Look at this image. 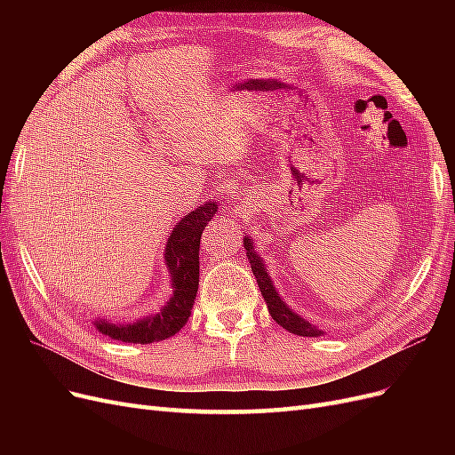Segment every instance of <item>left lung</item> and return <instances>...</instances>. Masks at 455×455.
Instances as JSON below:
<instances>
[{"mask_svg": "<svg viewBox=\"0 0 455 455\" xmlns=\"http://www.w3.org/2000/svg\"><path fill=\"white\" fill-rule=\"evenodd\" d=\"M244 249H246V258L251 261L252 273L256 277V283L259 286V292L264 296L269 315L273 316V321L281 324L283 328H286L288 332H292L296 336H306V338H319L323 334V330H319L316 326H313L309 321L301 319L298 313H294L291 307H288L284 301L281 299L279 292L275 291L273 281L266 271L264 261L254 252L252 246V239L249 235H244Z\"/></svg>", "mask_w": 455, "mask_h": 455, "instance_id": "obj_1", "label": "left lung"}]
</instances>
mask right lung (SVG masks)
Masks as SVG:
<instances>
[{
	"label": "right lung",
	"mask_w": 455,
	"mask_h": 455,
	"mask_svg": "<svg viewBox=\"0 0 455 455\" xmlns=\"http://www.w3.org/2000/svg\"><path fill=\"white\" fill-rule=\"evenodd\" d=\"M218 204L206 201L194 212L186 214L167 241L164 261L171 271L172 298L157 315L146 316L131 324H116L109 321H94L96 330L112 339L125 343H151L174 336L191 315L199 288V244L201 233L216 214Z\"/></svg>",
	"instance_id": "1"
}]
</instances>
